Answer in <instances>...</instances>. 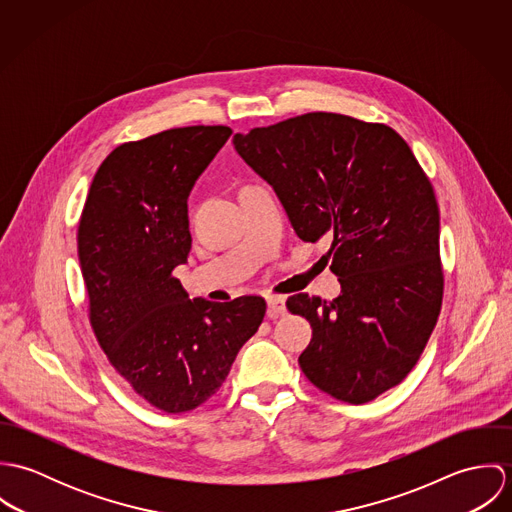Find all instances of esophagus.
<instances>
[{
	"label": "esophagus",
	"mask_w": 512,
	"mask_h": 512,
	"mask_svg": "<svg viewBox=\"0 0 512 512\" xmlns=\"http://www.w3.org/2000/svg\"><path fill=\"white\" fill-rule=\"evenodd\" d=\"M266 301H268V317H270V319H276V317H280V315H284V313L288 311L284 297L270 295Z\"/></svg>",
	"instance_id": "1"
}]
</instances>
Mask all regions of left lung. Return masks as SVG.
Masks as SVG:
<instances>
[{
    "label": "left lung",
    "instance_id": "obj_1",
    "mask_svg": "<svg viewBox=\"0 0 512 512\" xmlns=\"http://www.w3.org/2000/svg\"><path fill=\"white\" fill-rule=\"evenodd\" d=\"M232 144L272 185L295 234L331 244L325 260L341 293L286 303L313 329L299 355L303 374L349 404L400 384L443 295L438 201L412 149L384 124L331 112L254 128Z\"/></svg>",
    "mask_w": 512,
    "mask_h": 512
}]
</instances>
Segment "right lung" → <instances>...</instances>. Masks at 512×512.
Wrapping results in <instances>:
<instances>
[{
  "instance_id": "1",
  "label": "right lung",
  "mask_w": 512,
  "mask_h": 512,
  "mask_svg": "<svg viewBox=\"0 0 512 512\" xmlns=\"http://www.w3.org/2000/svg\"><path fill=\"white\" fill-rule=\"evenodd\" d=\"M230 134L189 126L116 147L78 224L94 335L132 388L167 414L209 400L266 315L258 295L189 299L173 278L191 250L187 199Z\"/></svg>"
}]
</instances>
